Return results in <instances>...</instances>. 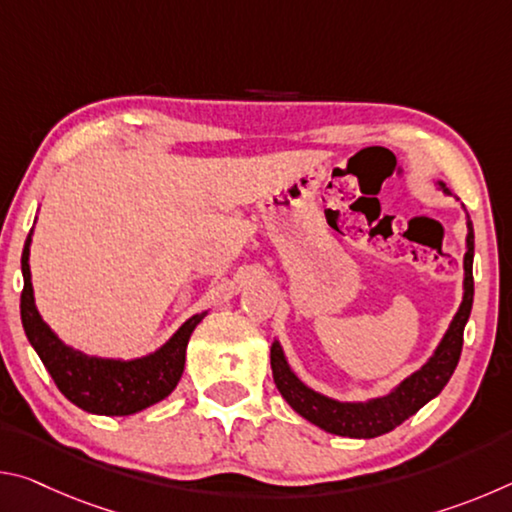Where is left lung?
<instances>
[{
    "instance_id": "left-lung-1",
    "label": "left lung",
    "mask_w": 512,
    "mask_h": 512,
    "mask_svg": "<svg viewBox=\"0 0 512 512\" xmlns=\"http://www.w3.org/2000/svg\"><path fill=\"white\" fill-rule=\"evenodd\" d=\"M440 187L449 194V189L440 183ZM467 253H465V293L463 302L458 307L456 316L449 325L445 339L440 341L438 350L424 366L413 372L409 379H404L391 395L377 397V400L363 404H343L329 400L325 395H318L307 388L293 375L287 366L280 343H273L271 348V370L277 391L284 400L302 418L314 422L316 427L325 429L336 436L348 438H375L381 433L393 431L397 424L409 420L413 413H418L424 404L433 400L443 391L449 377L454 375L463 350V329L472 311L474 300V277H472V259H474V232L472 223H467Z\"/></svg>"
}]
</instances>
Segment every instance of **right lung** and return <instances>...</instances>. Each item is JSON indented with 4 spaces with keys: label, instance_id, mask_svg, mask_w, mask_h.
<instances>
[{
    "label": "right lung",
    "instance_id": "add662e5",
    "mask_svg": "<svg viewBox=\"0 0 512 512\" xmlns=\"http://www.w3.org/2000/svg\"><path fill=\"white\" fill-rule=\"evenodd\" d=\"M29 244L31 237L22 250V325L33 350L38 352L51 379L56 381L58 391L79 409L99 415H131L164 400L183 377L189 336L205 314L189 318L171 336L169 343H164L158 352L144 359L117 361L88 357V354L67 348L40 318L36 302H33Z\"/></svg>",
    "mask_w": 512,
    "mask_h": 512
}]
</instances>
